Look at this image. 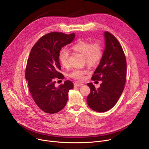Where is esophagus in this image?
I'll list each match as a JSON object with an SVG mask.
<instances>
[{
	"label": "esophagus",
	"mask_w": 149,
	"mask_h": 149,
	"mask_svg": "<svg viewBox=\"0 0 149 149\" xmlns=\"http://www.w3.org/2000/svg\"><path fill=\"white\" fill-rule=\"evenodd\" d=\"M83 83H80V82H75L74 83V86L75 87H80L83 86Z\"/></svg>",
	"instance_id": "1"
}]
</instances>
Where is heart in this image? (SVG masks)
Here are the masks:
<instances>
[{
	"label": "heart",
	"mask_w": 149,
	"mask_h": 149,
	"mask_svg": "<svg viewBox=\"0 0 149 149\" xmlns=\"http://www.w3.org/2000/svg\"><path fill=\"white\" fill-rule=\"evenodd\" d=\"M73 51L84 56L85 62L90 66H95L100 62L102 56V49L97 43L91 44L87 41H80L76 42L72 46ZM59 62L64 68L69 66V53L65 49H63L59 53ZM88 72L87 69H74L71 72L70 76L76 80H81L84 77V75Z\"/></svg>",
	"instance_id": "b5f03b06"
}]
</instances>
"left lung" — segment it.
Returning a JSON list of instances; mask_svg holds the SVG:
<instances>
[{"instance_id": "8db88e82", "label": "left lung", "mask_w": 149, "mask_h": 149, "mask_svg": "<svg viewBox=\"0 0 149 149\" xmlns=\"http://www.w3.org/2000/svg\"><path fill=\"white\" fill-rule=\"evenodd\" d=\"M104 36L105 49L92 78L102 83L98 88L92 83L87 84L91 92L87 103L93 110L100 113L110 110L117 103L123 91L126 77V57L119 42L108 32Z\"/></svg>"}]
</instances>
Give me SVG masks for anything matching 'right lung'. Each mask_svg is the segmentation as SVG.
Instances as JSON below:
<instances>
[{
	"mask_svg": "<svg viewBox=\"0 0 149 149\" xmlns=\"http://www.w3.org/2000/svg\"><path fill=\"white\" fill-rule=\"evenodd\" d=\"M75 37L74 33H49L39 39L29 54L26 80L35 102L47 113L54 114L62 110L68 101L69 90L74 87L72 82L69 80L56 87L54 78H64L59 72L61 70L59 53Z\"/></svg>",
	"mask_w": 149,
	"mask_h": 149,
	"instance_id": "1",
	"label": "right lung"
}]
</instances>
